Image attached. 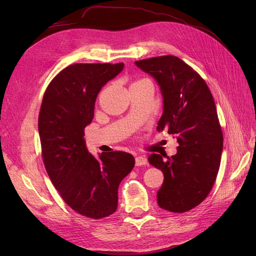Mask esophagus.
Segmentation results:
<instances>
[{"instance_id": "34e87169", "label": "esophagus", "mask_w": 256, "mask_h": 256, "mask_svg": "<svg viewBox=\"0 0 256 256\" xmlns=\"http://www.w3.org/2000/svg\"><path fill=\"white\" fill-rule=\"evenodd\" d=\"M147 164V160L144 157H136V166H146Z\"/></svg>"}]
</instances>
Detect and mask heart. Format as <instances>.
<instances>
[{
  "mask_svg": "<svg viewBox=\"0 0 256 256\" xmlns=\"http://www.w3.org/2000/svg\"><path fill=\"white\" fill-rule=\"evenodd\" d=\"M136 82H138V81H136Z\"/></svg>",
  "mask_w": 256,
  "mask_h": 256,
  "instance_id": "obj_1",
  "label": "heart"
}]
</instances>
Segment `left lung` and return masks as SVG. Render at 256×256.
I'll return each instance as SVG.
<instances>
[{
  "label": "left lung",
  "mask_w": 256,
  "mask_h": 256,
  "mask_svg": "<svg viewBox=\"0 0 256 256\" xmlns=\"http://www.w3.org/2000/svg\"><path fill=\"white\" fill-rule=\"evenodd\" d=\"M136 65L154 76L164 97L157 130L166 129L180 144L166 160L157 154L148 158L164 175L158 205L172 212L191 210L207 198L220 168L223 134L214 97L202 76L180 58L162 56Z\"/></svg>",
  "instance_id": "left-lung-1"
}]
</instances>
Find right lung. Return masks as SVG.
Listing matches in <instances>:
<instances>
[{"instance_id":"1","label":"right lung","mask_w":256,"mask_h":256,"mask_svg":"<svg viewBox=\"0 0 256 256\" xmlns=\"http://www.w3.org/2000/svg\"><path fill=\"white\" fill-rule=\"evenodd\" d=\"M122 68V63L64 68L49 83L38 116L42 161L53 186L69 207L92 219L116 212L118 186L134 166L125 152L95 158L84 141L98 92Z\"/></svg>"}]
</instances>
